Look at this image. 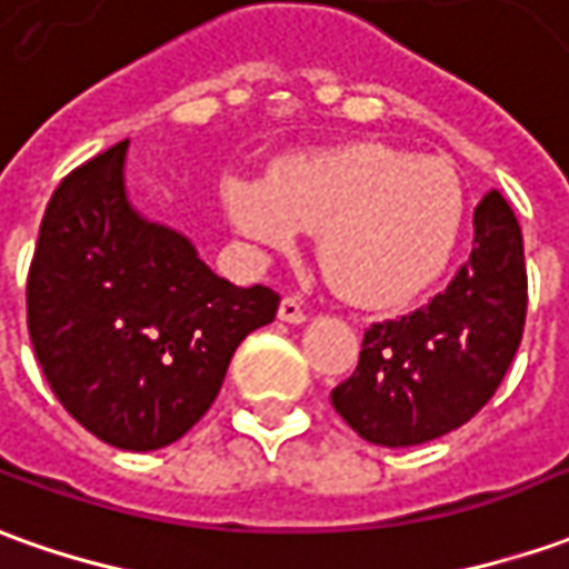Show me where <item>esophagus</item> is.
Masks as SVG:
<instances>
[{"mask_svg": "<svg viewBox=\"0 0 569 569\" xmlns=\"http://www.w3.org/2000/svg\"><path fill=\"white\" fill-rule=\"evenodd\" d=\"M280 320L283 323H305L308 320V315H305V308H301V301L299 299H292V296H286L283 301H280Z\"/></svg>", "mask_w": 569, "mask_h": 569, "instance_id": "1", "label": "esophagus"}]
</instances>
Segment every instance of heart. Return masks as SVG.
<instances>
[{"label": "heart", "instance_id": "1", "mask_svg": "<svg viewBox=\"0 0 569 569\" xmlns=\"http://www.w3.org/2000/svg\"><path fill=\"white\" fill-rule=\"evenodd\" d=\"M220 199L236 230L268 249L317 230L327 283L358 308H398L439 283L467 218L455 168L389 142L289 154L270 183L227 177Z\"/></svg>", "mask_w": 569, "mask_h": 569}]
</instances>
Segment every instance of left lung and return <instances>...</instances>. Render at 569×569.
Returning <instances> with one entry per match:
<instances>
[{"mask_svg": "<svg viewBox=\"0 0 569 569\" xmlns=\"http://www.w3.org/2000/svg\"><path fill=\"white\" fill-rule=\"evenodd\" d=\"M527 320L523 233L492 189L473 211V252L415 315L373 323L333 408L373 446L408 448L463 427L496 396Z\"/></svg>", "mask_w": 569, "mask_h": 569, "instance_id": "left-lung-1", "label": "left lung"}]
</instances>
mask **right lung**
<instances>
[{"mask_svg": "<svg viewBox=\"0 0 569 569\" xmlns=\"http://www.w3.org/2000/svg\"><path fill=\"white\" fill-rule=\"evenodd\" d=\"M127 139L49 199L27 273V330L64 411L102 442L154 451L218 398L233 351L277 317L268 286L239 289L173 227L139 214Z\"/></svg>", "mask_w": 569, "mask_h": 569, "instance_id": "add662e5", "label": "right lung"}]
</instances>
